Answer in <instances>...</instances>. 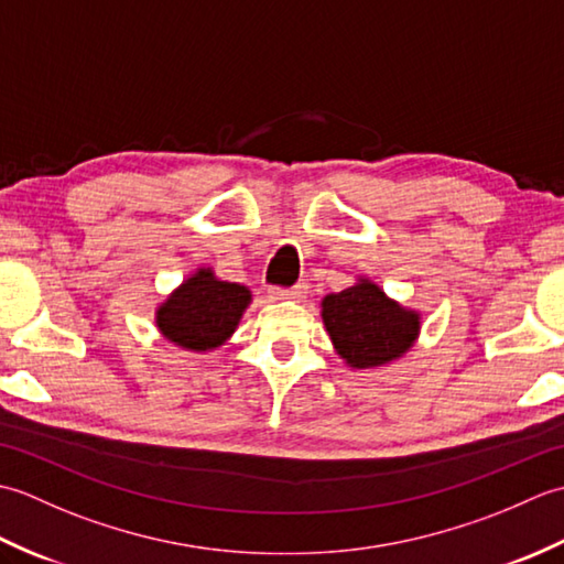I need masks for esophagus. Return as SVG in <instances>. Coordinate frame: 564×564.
<instances>
[{
	"label": "esophagus",
	"mask_w": 564,
	"mask_h": 564,
	"mask_svg": "<svg viewBox=\"0 0 564 564\" xmlns=\"http://www.w3.org/2000/svg\"><path fill=\"white\" fill-rule=\"evenodd\" d=\"M305 293H307L305 283H297L293 289H271L273 301H303Z\"/></svg>",
	"instance_id": "obj_1"
}]
</instances>
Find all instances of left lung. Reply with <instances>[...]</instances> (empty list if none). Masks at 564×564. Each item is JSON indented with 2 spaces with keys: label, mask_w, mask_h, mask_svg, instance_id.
I'll return each instance as SVG.
<instances>
[{
  "label": "left lung",
  "mask_w": 564,
  "mask_h": 564,
  "mask_svg": "<svg viewBox=\"0 0 564 564\" xmlns=\"http://www.w3.org/2000/svg\"><path fill=\"white\" fill-rule=\"evenodd\" d=\"M322 322L334 349L351 368H378L412 349L422 317L390 301L376 283L361 279L322 301Z\"/></svg>",
  "instance_id": "1"
}]
</instances>
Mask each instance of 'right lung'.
<instances>
[{
  "mask_svg": "<svg viewBox=\"0 0 564 564\" xmlns=\"http://www.w3.org/2000/svg\"><path fill=\"white\" fill-rule=\"evenodd\" d=\"M249 303L247 285L198 269L158 307V327L164 339L186 351H210L232 337Z\"/></svg>",
  "mask_w": 564,
  "mask_h": 564,
  "instance_id": "right-lung-1",
  "label": "right lung"
}]
</instances>
